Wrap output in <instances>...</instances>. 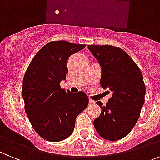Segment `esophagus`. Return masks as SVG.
I'll return each instance as SVG.
<instances>
[{
    "label": "esophagus",
    "instance_id": "1",
    "mask_svg": "<svg viewBox=\"0 0 160 160\" xmlns=\"http://www.w3.org/2000/svg\"><path fill=\"white\" fill-rule=\"evenodd\" d=\"M95 101H92V99H89V104L90 105H92V104H94Z\"/></svg>",
    "mask_w": 160,
    "mask_h": 160
}]
</instances>
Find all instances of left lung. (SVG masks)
Here are the masks:
<instances>
[{
	"mask_svg": "<svg viewBox=\"0 0 160 160\" xmlns=\"http://www.w3.org/2000/svg\"><path fill=\"white\" fill-rule=\"evenodd\" d=\"M101 66V85L112 92L94 127L101 137L117 141L132 130L145 102L146 86L139 67L123 50L109 45H88Z\"/></svg>",
	"mask_w": 160,
	"mask_h": 160,
	"instance_id": "8db88e82",
	"label": "left lung"
}]
</instances>
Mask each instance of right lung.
I'll return each mask as SVG.
<instances>
[{
	"label": "right lung",
	"instance_id": "add662e5",
	"mask_svg": "<svg viewBox=\"0 0 160 160\" xmlns=\"http://www.w3.org/2000/svg\"><path fill=\"white\" fill-rule=\"evenodd\" d=\"M86 46L66 41L49 42L36 54L25 72V112L32 127L46 141L60 142L69 137L77 116L88 106L85 92H66L59 85L68 72V58Z\"/></svg>",
	"mask_w": 160,
	"mask_h": 160
}]
</instances>
